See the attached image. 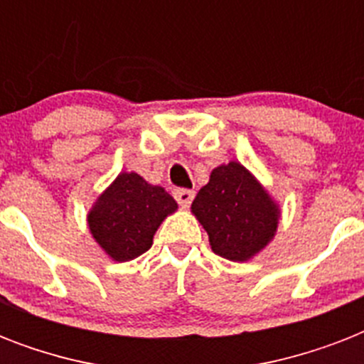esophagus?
Here are the masks:
<instances>
[{
  "label": "esophagus",
  "instance_id": "1",
  "mask_svg": "<svg viewBox=\"0 0 364 364\" xmlns=\"http://www.w3.org/2000/svg\"><path fill=\"white\" fill-rule=\"evenodd\" d=\"M173 198L181 205H188L194 200V191H191V188H173Z\"/></svg>",
  "mask_w": 364,
  "mask_h": 364
}]
</instances>
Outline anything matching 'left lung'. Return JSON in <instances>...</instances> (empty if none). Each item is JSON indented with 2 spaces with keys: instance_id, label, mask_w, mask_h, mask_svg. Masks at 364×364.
I'll return each mask as SVG.
<instances>
[{
  "instance_id": "8db88e82",
  "label": "left lung",
  "mask_w": 364,
  "mask_h": 364,
  "mask_svg": "<svg viewBox=\"0 0 364 364\" xmlns=\"http://www.w3.org/2000/svg\"><path fill=\"white\" fill-rule=\"evenodd\" d=\"M210 236L213 253L247 260L270 242L277 228V208L242 164L230 162L211 171L210 183L193 202Z\"/></svg>"
}]
</instances>
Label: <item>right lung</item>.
I'll return each instance as SVG.
<instances>
[{
  "instance_id": "obj_1",
  "label": "right lung",
  "mask_w": 364,
  "mask_h": 364,
  "mask_svg": "<svg viewBox=\"0 0 364 364\" xmlns=\"http://www.w3.org/2000/svg\"><path fill=\"white\" fill-rule=\"evenodd\" d=\"M176 208L162 187L149 185L134 171L121 173L92 208L88 227L111 259L124 262L151 249L156 228Z\"/></svg>"
}]
</instances>
